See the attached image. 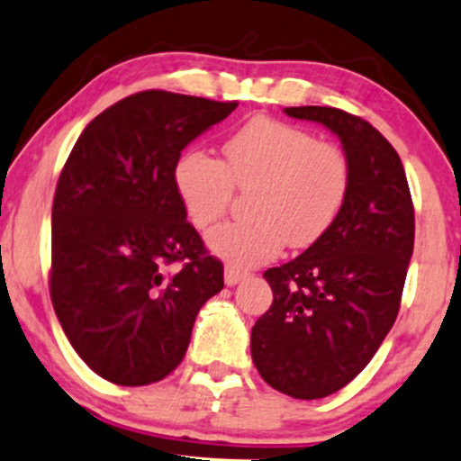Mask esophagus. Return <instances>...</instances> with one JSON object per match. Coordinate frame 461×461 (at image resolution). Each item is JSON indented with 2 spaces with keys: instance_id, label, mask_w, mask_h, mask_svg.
Instances as JSON below:
<instances>
[{
  "instance_id": "1",
  "label": "esophagus",
  "mask_w": 461,
  "mask_h": 461,
  "mask_svg": "<svg viewBox=\"0 0 461 461\" xmlns=\"http://www.w3.org/2000/svg\"><path fill=\"white\" fill-rule=\"evenodd\" d=\"M245 277H247V273L238 271V268H231V267L225 268V284L227 285H236L238 282H242Z\"/></svg>"
}]
</instances>
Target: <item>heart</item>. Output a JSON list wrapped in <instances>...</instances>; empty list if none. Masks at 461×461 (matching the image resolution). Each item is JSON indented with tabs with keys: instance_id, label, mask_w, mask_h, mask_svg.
Here are the masks:
<instances>
[{
	"instance_id": "heart-1",
	"label": "heart",
	"mask_w": 461,
	"mask_h": 461,
	"mask_svg": "<svg viewBox=\"0 0 461 461\" xmlns=\"http://www.w3.org/2000/svg\"><path fill=\"white\" fill-rule=\"evenodd\" d=\"M351 168L345 151L294 125L253 119L225 142L223 162L188 149L173 167V184L190 223L199 230L219 221L236 190L247 219L214 227L205 242L234 268L273 260L282 247L316 242L345 205Z\"/></svg>"
}]
</instances>
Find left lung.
<instances>
[{"label":"left lung","instance_id":"obj_1","mask_svg":"<svg viewBox=\"0 0 461 461\" xmlns=\"http://www.w3.org/2000/svg\"><path fill=\"white\" fill-rule=\"evenodd\" d=\"M284 113L333 131L351 168L330 230L264 273L273 305L251 330L264 382L310 401L356 379L393 330L414 251V205L399 153L368 121L322 105Z\"/></svg>","mask_w":461,"mask_h":461}]
</instances>
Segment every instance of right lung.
<instances>
[{"label":"right lung","mask_w":461,"mask_h":461,"mask_svg":"<svg viewBox=\"0 0 461 461\" xmlns=\"http://www.w3.org/2000/svg\"><path fill=\"white\" fill-rule=\"evenodd\" d=\"M236 105L136 93L95 116L68 153L51 208V303L77 356L108 382L173 373L201 305L223 288L173 167Z\"/></svg>","instance_id":"1"}]
</instances>
